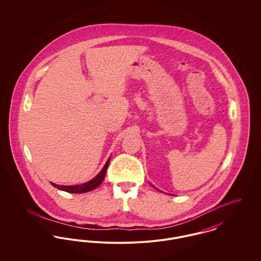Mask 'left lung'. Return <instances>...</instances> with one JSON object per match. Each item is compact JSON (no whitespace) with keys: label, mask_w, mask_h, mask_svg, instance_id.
Here are the masks:
<instances>
[{"label":"left lung","mask_w":261,"mask_h":261,"mask_svg":"<svg viewBox=\"0 0 261 261\" xmlns=\"http://www.w3.org/2000/svg\"><path fill=\"white\" fill-rule=\"evenodd\" d=\"M152 187H154V186H153V185H152ZM154 188H155V187H154Z\"/></svg>","instance_id":"left-lung-1"}]
</instances>
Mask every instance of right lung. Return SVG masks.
Here are the masks:
<instances>
[{
  "instance_id": "add662e5",
  "label": "right lung",
  "mask_w": 261,
  "mask_h": 261,
  "mask_svg": "<svg viewBox=\"0 0 261 261\" xmlns=\"http://www.w3.org/2000/svg\"><path fill=\"white\" fill-rule=\"evenodd\" d=\"M110 161H111V158L108 160V162L105 164V166L102 167L100 172L94 179L88 181L87 183H84V184H81V185H75V186H62V185H57V184H54V183H50V184L53 186L58 188L59 190H62V191L67 192V193H71V194L87 193V192H90V191L96 189L97 187H99L101 184V182L105 179L106 173H107V169L109 167Z\"/></svg>"
}]
</instances>
